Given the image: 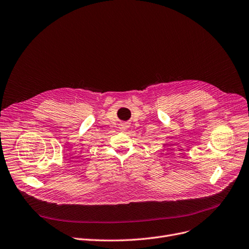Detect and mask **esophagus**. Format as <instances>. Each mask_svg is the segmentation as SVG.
Segmentation results:
<instances>
[{"label": "esophagus", "mask_w": 249, "mask_h": 249, "mask_svg": "<svg viewBox=\"0 0 249 249\" xmlns=\"http://www.w3.org/2000/svg\"><path fill=\"white\" fill-rule=\"evenodd\" d=\"M126 124H121L120 125V129H122V130H125V129H126Z\"/></svg>", "instance_id": "esophagus-1"}]
</instances>
